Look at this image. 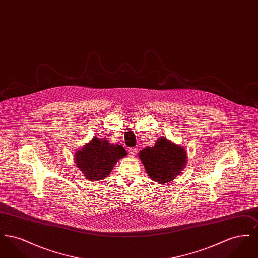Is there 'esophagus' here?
Masks as SVG:
<instances>
[{
    "label": "esophagus",
    "mask_w": 258,
    "mask_h": 258,
    "mask_svg": "<svg viewBox=\"0 0 258 258\" xmlns=\"http://www.w3.org/2000/svg\"><path fill=\"white\" fill-rule=\"evenodd\" d=\"M128 154L131 157H135L137 154V149L136 148H131L128 149Z\"/></svg>",
    "instance_id": "obj_1"
}]
</instances>
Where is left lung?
I'll return each mask as SVG.
<instances>
[{"label":"left lung","instance_id":"left-lung-1","mask_svg":"<svg viewBox=\"0 0 258 258\" xmlns=\"http://www.w3.org/2000/svg\"><path fill=\"white\" fill-rule=\"evenodd\" d=\"M186 157L183 146L165 137L158 138L153 147L144 148L138 153L148 176L160 184H167L180 175L186 165Z\"/></svg>","mask_w":258,"mask_h":258}]
</instances>
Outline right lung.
<instances>
[{"mask_svg":"<svg viewBox=\"0 0 258 258\" xmlns=\"http://www.w3.org/2000/svg\"><path fill=\"white\" fill-rule=\"evenodd\" d=\"M127 155L122 145L112 144L105 138L94 137L74 154L76 167L90 181H101L112 171L118 160Z\"/></svg>","mask_w":258,"mask_h":258,"instance_id":"right-lung-1","label":"right lung"}]
</instances>
